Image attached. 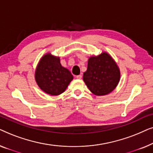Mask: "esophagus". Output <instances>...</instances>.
Listing matches in <instances>:
<instances>
[{"instance_id":"esophagus-1","label":"esophagus","mask_w":153,"mask_h":153,"mask_svg":"<svg viewBox=\"0 0 153 153\" xmlns=\"http://www.w3.org/2000/svg\"><path fill=\"white\" fill-rule=\"evenodd\" d=\"M75 77L78 79H81V78H82V76H81V75H77V76H76Z\"/></svg>"}]
</instances>
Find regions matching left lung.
I'll return each mask as SVG.
<instances>
[{
  "label": "left lung",
  "instance_id": "1",
  "mask_svg": "<svg viewBox=\"0 0 153 153\" xmlns=\"http://www.w3.org/2000/svg\"><path fill=\"white\" fill-rule=\"evenodd\" d=\"M120 78V72L116 62L109 54L103 52L89 58L83 79L91 93L102 96L116 88Z\"/></svg>",
  "mask_w": 153,
  "mask_h": 153
}]
</instances>
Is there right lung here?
Masks as SVG:
<instances>
[{
	"mask_svg": "<svg viewBox=\"0 0 153 153\" xmlns=\"http://www.w3.org/2000/svg\"><path fill=\"white\" fill-rule=\"evenodd\" d=\"M35 81L46 93L58 95L65 91L73 76L60 64V58L47 53L38 62L35 74Z\"/></svg>",
	"mask_w": 153,
	"mask_h": 153,
	"instance_id": "right-lung-1",
	"label": "right lung"
}]
</instances>
